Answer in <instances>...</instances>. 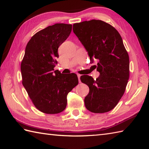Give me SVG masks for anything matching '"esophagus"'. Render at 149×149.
Returning a JSON list of instances; mask_svg holds the SVG:
<instances>
[{
    "mask_svg": "<svg viewBox=\"0 0 149 149\" xmlns=\"http://www.w3.org/2000/svg\"><path fill=\"white\" fill-rule=\"evenodd\" d=\"M77 77H78V79H79V82L81 83V79H80V77H81V75L80 74H77Z\"/></svg>",
    "mask_w": 149,
    "mask_h": 149,
    "instance_id": "esophagus-1",
    "label": "esophagus"
}]
</instances>
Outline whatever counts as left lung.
I'll list each match as a JSON object with an SVG mask.
<instances>
[{
    "instance_id": "obj_1",
    "label": "left lung",
    "mask_w": 149,
    "mask_h": 149,
    "mask_svg": "<svg viewBox=\"0 0 149 149\" xmlns=\"http://www.w3.org/2000/svg\"><path fill=\"white\" fill-rule=\"evenodd\" d=\"M73 31L88 51L91 62L98 60L95 80L81 75V81L90 91L85 107L95 113L112 110L125 92L129 77V58L122 37L115 27L100 20L84 21L73 25Z\"/></svg>"
}]
</instances>
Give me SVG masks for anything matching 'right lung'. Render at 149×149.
I'll use <instances>...</instances> for the list:
<instances>
[{
  "instance_id": "1",
  "label": "right lung",
  "mask_w": 149,
  "mask_h": 149,
  "mask_svg": "<svg viewBox=\"0 0 149 149\" xmlns=\"http://www.w3.org/2000/svg\"><path fill=\"white\" fill-rule=\"evenodd\" d=\"M71 24H56L41 30L27 43L21 62L22 84L40 111L58 114L66 108L67 95L79 83L74 73L53 72L59 47L72 31Z\"/></svg>"
}]
</instances>
